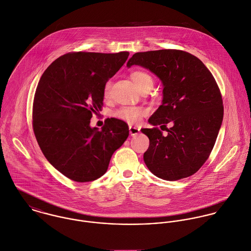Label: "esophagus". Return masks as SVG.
<instances>
[{
	"label": "esophagus",
	"mask_w": 251,
	"mask_h": 251,
	"mask_svg": "<svg viewBox=\"0 0 251 251\" xmlns=\"http://www.w3.org/2000/svg\"><path fill=\"white\" fill-rule=\"evenodd\" d=\"M129 131L131 136H136L140 133V128L136 127V126H129Z\"/></svg>",
	"instance_id": "34e87169"
}]
</instances>
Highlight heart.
Here are the masks:
<instances>
[{
  "label": "heart",
  "instance_id": "1",
  "mask_svg": "<svg viewBox=\"0 0 251 251\" xmlns=\"http://www.w3.org/2000/svg\"><path fill=\"white\" fill-rule=\"evenodd\" d=\"M131 78L140 90L153 86V78L151 75L145 71L137 70L132 72ZM110 81H106L102 88V95L104 98H108L110 94ZM148 112V110L141 106H122L116 109L112 116L125 121L130 124H135L141 120V118Z\"/></svg>",
  "mask_w": 251,
  "mask_h": 251
}]
</instances>
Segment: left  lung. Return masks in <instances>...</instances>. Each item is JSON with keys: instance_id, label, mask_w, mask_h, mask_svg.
I'll return each mask as SVG.
<instances>
[{"instance_id": "left-lung-1", "label": "left lung", "mask_w": 251, "mask_h": 251, "mask_svg": "<svg viewBox=\"0 0 251 251\" xmlns=\"http://www.w3.org/2000/svg\"><path fill=\"white\" fill-rule=\"evenodd\" d=\"M142 66L163 83L162 104L149 122L165 126L142 129L150 139L144 160L151 173L165 180H178L199 171L212 151L223 120L218 85L199 58L177 50L135 53L127 67Z\"/></svg>"}]
</instances>
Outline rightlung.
Wrapping results in <instances>:
<instances>
[{"mask_svg": "<svg viewBox=\"0 0 251 251\" xmlns=\"http://www.w3.org/2000/svg\"><path fill=\"white\" fill-rule=\"evenodd\" d=\"M129 52H70L43 74L33 103V129L51 165L68 178L92 181L106 172L113 152L129 136L128 125L107 118L90 127L102 106V88L123 66Z\"/></svg>", "mask_w": 251, "mask_h": 251, "instance_id": "right-lung-1", "label": "right lung"}]
</instances>
